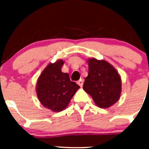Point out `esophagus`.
<instances>
[{
	"mask_svg": "<svg viewBox=\"0 0 149 149\" xmlns=\"http://www.w3.org/2000/svg\"><path fill=\"white\" fill-rule=\"evenodd\" d=\"M77 84H78L80 86H83V84H84V81H83L82 79H80L79 81H77Z\"/></svg>",
	"mask_w": 149,
	"mask_h": 149,
	"instance_id": "34e87169",
	"label": "esophagus"
}]
</instances>
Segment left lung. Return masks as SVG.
<instances>
[{"label":"left lung","mask_w":149,"mask_h":149,"mask_svg":"<svg viewBox=\"0 0 149 149\" xmlns=\"http://www.w3.org/2000/svg\"><path fill=\"white\" fill-rule=\"evenodd\" d=\"M88 76L85 78L83 89L90 95L97 106L107 108L120 98L122 81L116 68L105 60L91 58Z\"/></svg>","instance_id":"8db88e82"}]
</instances>
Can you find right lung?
<instances>
[{
  "mask_svg": "<svg viewBox=\"0 0 149 149\" xmlns=\"http://www.w3.org/2000/svg\"><path fill=\"white\" fill-rule=\"evenodd\" d=\"M64 62L59 60L45 68L36 84V94L41 104L54 112H60L68 105L80 86L70 81L68 73L62 72Z\"/></svg>",
  "mask_w": 149,
  "mask_h": 149,
  "instance_id": "right-lung-1",
  "label": "right lung"
}]
</instances>
